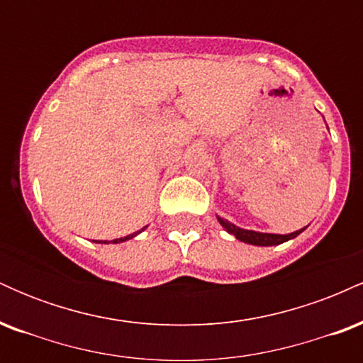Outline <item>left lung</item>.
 <instances>
[{"instance_id":"8db88e82","label":"left lung","mask_w":363,"mask_h":363,"mask_svg":"<svg viewBox=\"0 0 363 363\" xmlns=\"http://www.w3.org/2000/svg\"><path fill=\"white\" fill-rule=\"evenodd\" d=\"M218 222L228 234L235 235V239H239L240 242L245 244H252V245H278L286 242V240L294 239L298 234H302L306 228H301L297 232H291V234L286 235H280V234H262V232H254V230H244V228L235 227L234 223H230L228 220H223L218 216Z\"/></svg>"}]
</instances>
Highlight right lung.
<instances>
[{
  "label": "right lung",
  "instance_id": "add662e5",
  "mask_svg": "<svg viewBox=\"0 0 363 363\" xmlns=\"http://www.w3.org/2000/svg\"><path fill=\"white\" fill-rule=\"evenodd\" d=\"M141 230H145V228H141ZM141 230L135 232V234H129V235H126V237H121V239H114V240H111V242H112V244H119V242H124V240H129V239H133V237H135V235H138ZM99 242H102V240H99ZM106 242H107V240H104V244H106ZM107 244H109V242H107Z\"/></svg>",
  "mask_w": 363,
  "mask_h": 363
}]
</instances>
